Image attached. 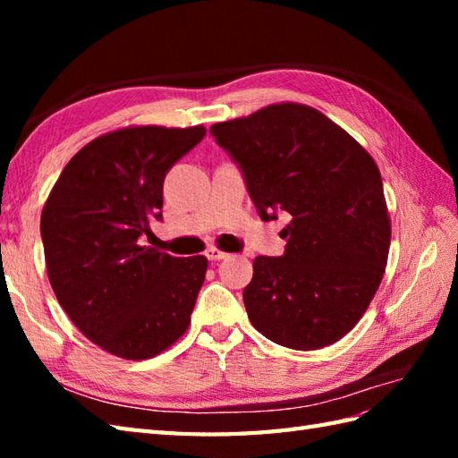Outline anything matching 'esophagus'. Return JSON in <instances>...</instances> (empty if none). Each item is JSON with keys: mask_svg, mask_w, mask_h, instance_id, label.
Here are the masks:
<instances>
[{"mask_svg": "<svg viewBox=\"0 0 458 458\" xmlns=\"http://www.w3.org/2000/svg\"><path fill=\"white\" fill-rule=\"evenodd\" d=\"M207 258H208V261H220V259H226L228 254H226V251L218 250V248H208L207 250Z\"/></svg>", "mask_w": 458, "mask_h": 458, "instance_id": "1", "label": "esophagus"}]
</instances>
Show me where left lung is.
Instances as JSON below:
<instances>
[{"mask_svg":"<svg viewBox=\"0 0 458 458\" xmlns=\"http://www.w3.org/2000/svg\"><path fill=\"white\" fill-rule=\"evenodd\" d=\"M261 220L287 212L279 258L258 256L244 305L276 344L317 350L364 315L390 250L382 177L356 140L309 106L276 104L214 123Z\"/></svg>","mask_w":458,"mask_h":458,"instance_id":"8db88e82","label":"left lung"}]
</instances>
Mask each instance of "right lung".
I'll list each match as a JSON object with an SVG mask.
<instances>
[{
  "label": "right lung",
  "instance_id": "add662e5",
  "mask_svg": "<svg viewBox=\"0 0 458 458\" xmlns=\"http://www.w3.org/2000/svg\"><path fill=\"white\" fill-rule=\"evenodd\" d=\"M202 125L128 128L90 141L66 163L41 214L47 274L81 333L108 352L145 360L191 323L204 256L140 246L163 220V181L202 141Z\"/></svg>",
  "mask_w": 458,
  "mask_h": 458
}]
</instances>
